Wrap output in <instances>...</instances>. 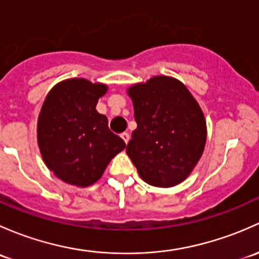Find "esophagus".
<instances>
[{"label": "esophagus", "instance_id": "esophagus-1", "mask_svg": "<svg viewBox=\"0 0 259 259\" xmlns=\"http://www.w3.org/2000/svg\"><path fill=\"white\" fill-rule=\"evenodd\" d=\"M121 137H122V140L124 141V142L128 143V141H130V133H128V132L121 133Z\"/></svg>", "mask_w": 259, "mask_h": 259}]
</instances>
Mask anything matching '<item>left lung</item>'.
<instances>
[{
	"instance_id": "8db88e82",
	"label": "left lung",
	"mask_w": 259,
	"mask_h": 259,
	"mask_svg": "<svg viewBox=\"0 0 259 259\" xmlns=\"http://www.w3.org/2000/svg\"><path fill=\"white\" fill-rule=\"evenodd\" d=\"M128 95L137 128L127 154L148 185H178L203 153L207 130L201 107L185 84L172 77H153L131 87Z\"/></svg>"
}]
</instances>
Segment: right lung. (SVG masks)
Listing matches in <instances>:
<instances>
[{"label": "right lung", "instance_id": "add662e5", "mask_svg": "<svg viewBox=\"0 0 259 259\" xmlns=\"http://www.w3.org/2000/svg\"><path fill=\"white\" fill-rule=\"evenodd\" d=\"M107 87L84 78L56 84L47 95L37 124L42 158L63 182L87 187L101 178L110 161L126 147L108 128L96 105Z\"/></svg>", "mask_w": 259, "mask_h": 259}]
</instances>
